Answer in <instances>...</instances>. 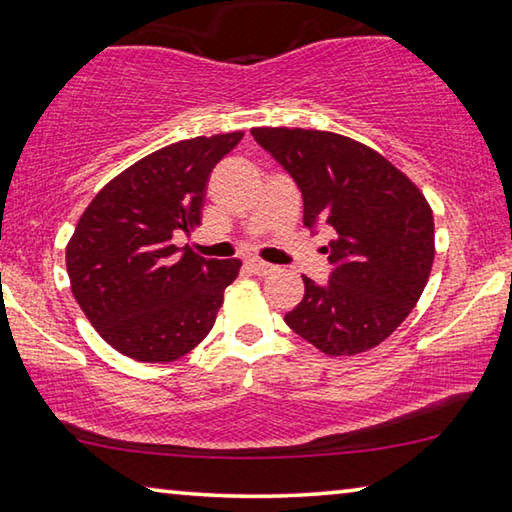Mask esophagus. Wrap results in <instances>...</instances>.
<instances>
[{"label": "esophagus", "instance_id": "esophagus-1", "mask_svg": "<svg viewBox=\"0 0 512 512\" xmlns=\"http://www.w3.org/2000/svg\"><path fill=\"white\" fill-rule=\"evenodd\" d=\"M246 266L253 271L255 275H268V273H275V266L273 264H266L262 259H248Z\"/></svg>", "mask_w": 512, "mask_h": 512}]
</instances>
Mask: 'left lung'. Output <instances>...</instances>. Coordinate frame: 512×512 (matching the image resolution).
<instances>
[{
    "mask_svg": "<svg viewBox=\"0 0 512 512\" xmlns=\"http://www.w3.org/2000/svg\"><path fill=\"white\" fill-rule=\"evenodd\" d=\"M255 142L296 180L302 223L329 228L327 284L305 282L284 316L293 332L329 357L359 354L388 339L427 287L433 212L384 155L345 135L305 128H253Z\"/></svg>",
    "mask_w": 512,
    "mask_h": 512,
    "instance_id": "obj_1",
    "label": "left lung"
}]
</instances>
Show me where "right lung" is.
Masks as SVG:
<instances>
[{
  "label": "right lung",
  "mask_w": 512,
  "mask_h": 512,
  "mask_svg": "<svg viewBox=\"0 0 512 512\" xmlns=\"http://www.w3.org/2000/svg\"><path fill=\"white\" fill-rule=\"evenodd\" d=\"M244 133L194 137L146 155L85 207L67 244L72 293L99 336L144 363L176 361L201 343L239 275V259L180 250L201 225L205 187Z\"/></svg>",
  "instance_id": "add662e5"
}]
</instances>
